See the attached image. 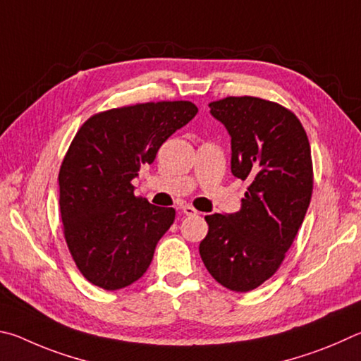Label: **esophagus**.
I'll return each mask as SVG.
<instances>
[{
    "label": "esophagus",
    "instance_id": "esophagus-1",
    "mask_svg": "<svg viewBox=\"0 0 361 361\" xmlns=\"http://www.w3.org/2000/svg\"><path fill=\"white\" fill-rule=\"evenodd\" d=\"M182 214H184V216H197L198 211L192 206H184L182 207Z\"/></svg>",
    "mask_w": 361,
    "mask_h": 361
}]
</instances>
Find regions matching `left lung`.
Returning a JSON list of instances; mask_svg holds the SVG:
<instances>
[{"label": "left lung", "instance_id": "left-lung-1", "mask_svg": "<svg viewBox=\"0 0 361 361\" xmlns=\"http://www.w3.org/2000/svg\"><path fill=\"white\" fill-rule=\"evenodd\" d=\"M231 136V173L249 180L236 214L206 216L200 255L233 292H250L274 276L311 203V145L300 118L274 101L226 97L209 103Z\"/></svg>", "mask_w": 361, "mask_h": 361}]
</instances>
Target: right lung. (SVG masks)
<instances>
[{
    "label": "right lung",
    "mask_w": 361,
    "mask_h": 361,
    "mask_svg": "<svg viewBox=\"0 0 361 361\" xmlns=\"http://www.w3.org/2000/svg\"><path fill=\"white\" fill-rule=\"evenodd\" d=\"M197 112L190 101L137 103L94 114L75 133L59 173L60 214L69 254L93 286L128 287L150 267L176 211L136 197L131 180Z\"/></svg>",
    "instance_id": "add662e5"
}]
</instances>
